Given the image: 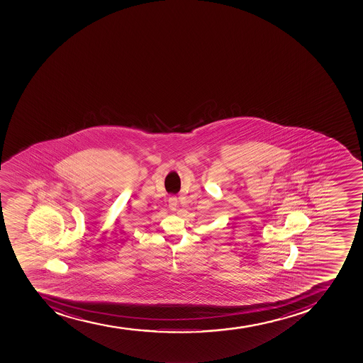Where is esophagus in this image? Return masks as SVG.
Returning a JSON list of instances; mask_svg holds the SVG:
<instances>
[{
    "mask_svg": "<svg viewBox=\"0 0 363 363\" xmlns=\"http://www.w3.org/2000/svg\"><path fill=\"white\" fill-rule=\"evenodd\" d=\"M177 204H179L177 197H170L169 201H168V206H169L170 211H177Z\"/></svg>",
    "mask_w": 363,
    "mask_h": 363,
    "instance_id": "esophagus-1",
    "label": "esophagus"
}]
</instances>
